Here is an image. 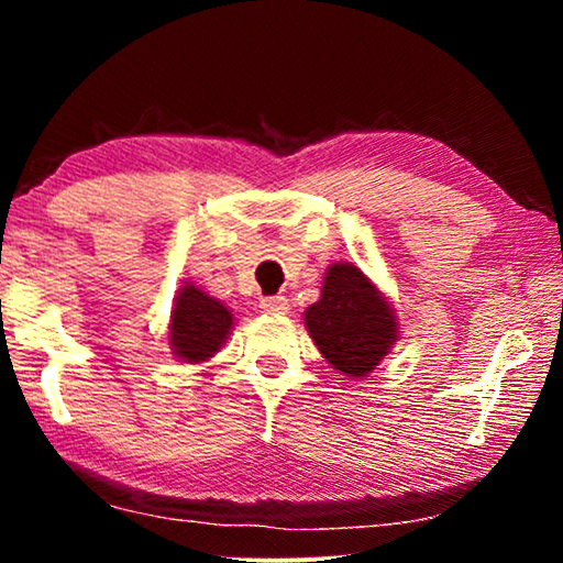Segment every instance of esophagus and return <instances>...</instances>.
I'll return each instance as SVG.
<instances>
[{
	"label": "esophagus",
	"mask_w": 563,
	"mask_h": 563,
	"mask_svg": "<svg viewBox=\"0 0 563 563\" xmlns=\"http://www.w3.org/2000/svg\"><path fill=\"white\" fill-rule=\"evenodd\" d=\"M261 308L263 312H268V316H285V312L290 310L285 295H268V298L261 300Z\"/></svg>",
	"instance_id": "34e87169"
}]
</instances>
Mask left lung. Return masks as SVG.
<instances>
[{"instance_id": "obj_1", "label": "left lung", "mask_w": 563, "mask_h": 563, "mask_svg": "<svg viewBox=\"0 0 563 563\" xmlns=\"http://www.w3.org/2000/svg\"><path fill=\"white\" fill-rule=\"evenodd\" d=\"M305 328L332 367L347 377H367L397 340V320L365 273L335 263L322 295L305 310Z\"/></svg>"}]
</instances>
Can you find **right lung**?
<instances>
[{
  "instance_id": "obj_1",
  "label": "right lung",
  "mask_w": 563,
  "mask_h": 563,
  "mask_svg": "<svg viewBox=\"0 0 563 563\" xmlns=\"http://www.w3.org/2000/svg\"><path fill=\"white\" fill-rule=\"evenodd\" d=\"M233 328V316L221 300L196 288L194 283L178 290L170 310V350L184 362H203L213 357Z\"/></svg>"
}]
</instances>
